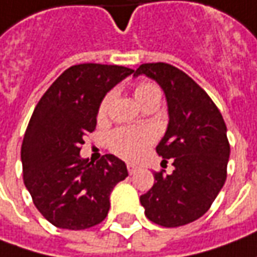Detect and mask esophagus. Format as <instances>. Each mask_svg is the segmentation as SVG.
Returning <instances> with one entry per match:
<instances>
[{
	"label": "esophagus",
	"mask_w": 257,
	"mask_h": 257,
	"mask_svg": "<svg viewBox=\"0 0 257 257\" xmlns=\"http://www.w3.org/2000/svg\"><path fill=\"white\" fill-rule=\"evenodd\" d=\"M126 166H128V172H129V175H134V173H135V172H137V171H138V166H137V165L128 164V165H126Z\"/></svg>",
	"instance_id": "34e87169"
}]
</instances>
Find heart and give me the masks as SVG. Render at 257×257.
Wrapping results in <instances>:
<instances>
[{
    "instance_id": "b5f03b06",
    "label": "heart",
    "mask_w": 257,
    "mask_h": 257,
    "mask_svg": "<svg viewBox=\"0 0 257 257\" xmlns=\"http://www.w3.org/2000/svg\"><path fill=\"white\" fill-rule=\"evenodd\" d=\"M161 95L159 88L154 84H139L135 88V98L142 105L146 99ZM113 98V92L106 93L99 103L98 118H105L109 103ZM155 141V132L149 128H118L108 138L109 149L115 155L126 161H135L145 152V149Z\"/></svg>"
}]
</instances>
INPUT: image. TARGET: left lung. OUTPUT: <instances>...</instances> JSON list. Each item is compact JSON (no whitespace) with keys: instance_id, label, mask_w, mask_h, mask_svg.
<instances>
[{"instance_id":"obj_1","label":"left lung","mask_w":257,"mask_h":257,"mask_svg":"<svg viewBox=\"0 0 257 257\" xmlns=\"http://www.w3.org/2000/svg\"><path fill=\"white\" fill-rule=\"evenodd\" d=\"M152 78L164 89L169 123L156 146L171 175L155 172V183L141 196L146 217L165 227L188 225L203 216L226 181L230 145L215 102L189 75L165 62L142 64L134 76Z\"/></svg>"}]
</instances>
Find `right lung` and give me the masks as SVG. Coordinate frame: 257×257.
Listing matches in <instances>:
<instances>
[{
    "label": "right lung",
    "instance_id": "obj_1",
    "mask_svg": "<svg viewBox=\"0 0 257 257\" xmlns=\"http://www.w3.org/2000/svg\"><path fill=\"white\" fill-rule=\"evenodd\" d=\"M134 69L79 64L68 68L42 95L21 146L24 183L41 215L57 227L82 230L101 223L109 195L128 176L123 161L103 155L98 162L79 152L96 128L99 103Z\"/></svg>",
    "mask_w": 257,
    "mask_h": 257
}]
</instances>
